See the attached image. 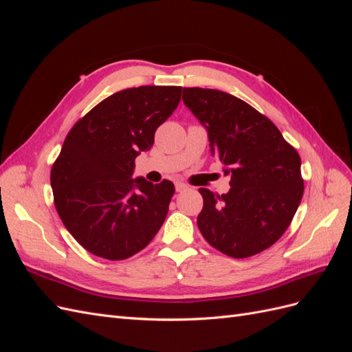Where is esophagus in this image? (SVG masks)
I'll return each instance as SVG.
<instances>
[{
	"instance_id": "esophagus-1",
	"label": "esophagus",
	"mask_w": 352,
	"mask_h": 352,
	"mask_svg": "<svg viewBox=\"0 0 352 352\" xmlns=\"http://www.w3.org/2000/svg\"><path fill=\"white\" fill-rule=\"evenodd\" d=\"M175 186H176V190H177V192H182V190L188 189V185H185V184H182V182H176V184H175Z\"/></svg>"
}]
</instances>
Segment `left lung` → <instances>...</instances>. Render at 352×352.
I'll use <instances>...</instances> for the list:
<instances>
[{"instance_id":"1","label":"left lung","mask_w":352,"mask_h":352,"mask_svg":"<svg viewBox=\"0 0 352 352\" xmlns=\"http://www.w3.org/2000/svg\"><path fill=\"white\" fill-rule=\"evenodd\" d=\"M184 102L207 127L211 151L230 175L228 194L199 188L202 236L232 258L270 248L304 194L300 154L270 119L228 92L184 88Z\"/></svg>"}]
</instances>
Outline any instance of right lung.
I'll use <instances>...</instances> for the list:
<instances>
[{
  "mask_svg": "<svg viewBox=\"0 0 352 352\" xmlns=\"http://www.w3.org/2000/svg\"><path fill=\"white\" fill-rule=\"evenodd\" d=\"M182 87H138L110 95L73 124L51 168L54 206L82 247L126 260L162 228L175 185L132 179L135 158L154 144L176 110Z\"/></svg>",
  "mask_w": 352,
  "mask_h": 352,
  "instance_id": "add662e5",
  "label": "right lung"
}]
</instances>
